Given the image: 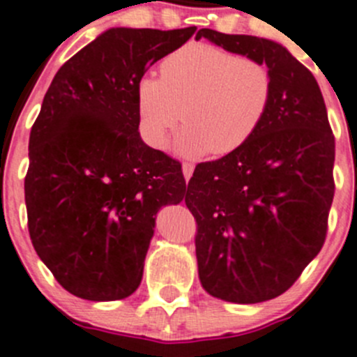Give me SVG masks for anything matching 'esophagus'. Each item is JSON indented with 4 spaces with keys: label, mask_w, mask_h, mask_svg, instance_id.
Returning a JSON list of instances; mask_svg holds the SVG:
<instances>
[{
    "label": "esophagus",
    "mask_w": 357,
    "mask_h": 357,
    "mask_svg": "<svg viewBox=\"0 0 357 357\" xmlns=\"http://www.w3.org/2000/svg\"><path fill=\"white\" fill-rule=\"evenodd\" d=\"M192 172H194V165L190 162H185L183 163V176H185V179L188 181L190 178H192Z\"/></svg>",
    "instance_id": "34e87169"
}]
</instances>
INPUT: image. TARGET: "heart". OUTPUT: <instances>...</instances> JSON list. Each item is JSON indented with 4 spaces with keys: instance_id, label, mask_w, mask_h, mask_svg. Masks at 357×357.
Instances as JSON below:
<instances>
[{
    "instance_id": "obj_1",
    "label": "heart",
    "mask_w": 357,
    "mask_h": 357,
    "mask_svg": "<svg viewBox=\"0 0 357 357\" xmlns=\"http://www.w3.org/2000/svg\"><path fill=\"white\" fill-rule=\"evenodd\" d=\"M275 95L266 63L209 43H188L160 65L158 77L137 82L139 128L151 148H163L185 121V155H229L264 125Z\"/></svg>"
}]
</instances>
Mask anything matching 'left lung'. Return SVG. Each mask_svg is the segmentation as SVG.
<instances>
[{"instance_id":"8db88e82","label":"left lung","mask_w":357,"mask_h":357,"mask_svg":"<svg viewBox=\"0 0 357 357\" xmlns=\"http://www.w3.org/2000/svg\"><path fill=\"white\" fill-rule=\"evenodd\" d=\"M225 51L269 66L275 95L241 149L195 167L185 202L197 224L199 278L239 305L284 294L321 252L335 195V135L314 73L280 43L199 29Z\"/></svg>"}]
</instances>
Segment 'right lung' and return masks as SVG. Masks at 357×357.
<instances>
[{
	"label": "right lung",
	"instance_id": "add662e5",
	"mask_svg": "<svg viewBox=\"0 0 357 357\" xmlns=\"http://www.w3.org/2000/svg\"><path fill=\"white\" fill-rule=\"evenodd\" d=\"M195 29H109L58 70L43 96L29 133L28 231L70 294L114 301L135 292L156 213L185 197L181 163L139 135L135 91Z\"/></svg>",
	"mask_w": 357,
	"mask_h": 357
}]
</instances>
